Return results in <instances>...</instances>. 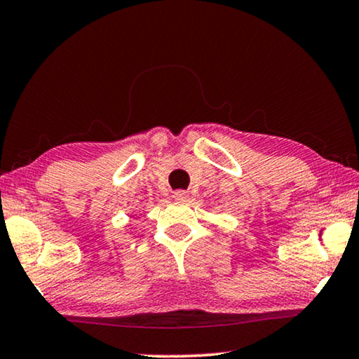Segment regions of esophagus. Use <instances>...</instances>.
Masks as SVG:
<instances>
[{
    "label": "esophagus",
    "mask_w": 359,
    "mask_h": 359,
    "mask_svg": "<svg viewBox=\"0 0 359 359\" xmlns=\"http://www.w3.org/2000/svg\"><path fill=\"white\" fill-rule=\"evenodd\" d=\"M172 198H174V201H177V203H185L187 199H188V191H185V190L174 191Z\"/></svg>",
    "instance_id": "34e87169"
}]
</instances>
